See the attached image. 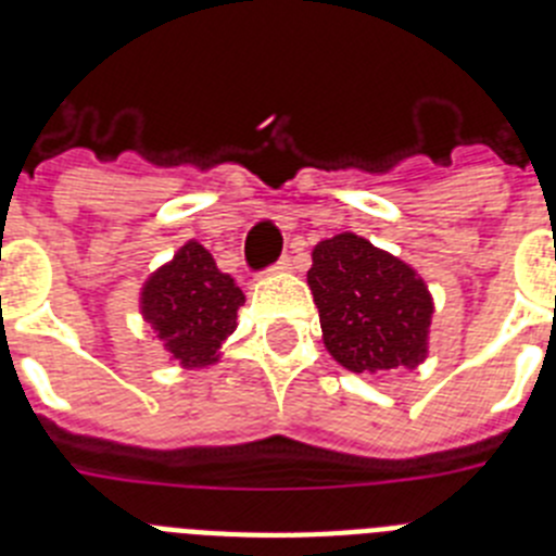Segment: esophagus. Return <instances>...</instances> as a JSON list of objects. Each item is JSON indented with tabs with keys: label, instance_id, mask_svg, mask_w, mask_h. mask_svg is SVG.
I'll return each instance as SVG.
<instances>
[{
	"label": "esophagus",
	"instance_id": "obj_1",
	"mask_svg": "<svg viewBox=\"0 0 556 556\" xmlns=\"http://www.w3.org/2000/svg\"><path fill=\"white\" fill-rule=\"evenodd\" d=\"M289 269H292V262H289L287 255H283V258H278V262L273 264V269H269V273H289Z\"/></svg>",
	"mask_w": 556,
	"mask_h": 556
}]
</instances>
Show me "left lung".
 Wrapping results in <instances>:
<instances>
[{
    "mask_svg": "<svg viewBox=\"0 0 556 556\" xmlns=\"http://www.w3.org/2000/svg\"><path fill=\"white\" fill-rule=\"evenodd\" d=\"M306 278L326 351L345 370L376 376L426 362L434 301L415 267L345 230L314 244Z\"/></svg>",
    "mask_w": 556,
    "mask_h": 556,
    "instance_id": "left-lung-1",
    "label": "left lung"
}]
</instances>
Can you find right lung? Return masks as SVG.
<instances>
[{
  "instance_id": "1",
  "label": "right lung",
  "mask_w": 556,
  "mask_h": 556,
  "mask_svg": "<svg viewBox=\"0 0 556 556\" xmlns=\"http://www.w3.org/2000/svg\"><path fill=\"white\" fill-rule=\"evenodd\" d=\"M242 303V289L198 239L155 269L139 298L144 323L184 370L217 365L223 342L236 331V312Z\"/></svg>"
}]
</instances>
